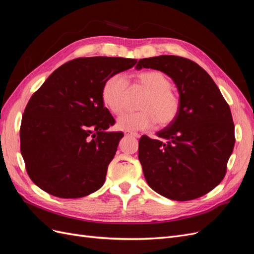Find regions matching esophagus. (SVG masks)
Returning a JSON list of instances; mask_svg holds the SVG:
<instances>
[{"instance_id": "esophagus-1", "label": "esophagus", "mask_w": 254, "mask_h": 254, "mask_svg": "<svg viewBox=\"0 0 254 254\" xmlns=\"http://www.w3.org/2000/svg\"><path fill=\"white\" fill-rule=\"evenodd\" d=\"M125 135H131L134 137H140L139 133H135V132H129V131H125Z\"/></svg>"}]
</instances>
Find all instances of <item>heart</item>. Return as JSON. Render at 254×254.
<instances>
[{"mask_svg": "<svg viewBox=\"0 0 254 254\" xmlns=\"http://www.w3.org/2000/svg\"><path fill=\"white\" fill-rule=\"evenodd\" d=\"M135 86L146 92L140 104L141 111L121 115L117 122L118 129L130 132L147 129L156 122L161 127L172 124L180 111V99L172 90V80L160 71H146L136 75ZM128 92L127 78L114 74L103 86V103L113 114H120L126 107Z\"/></svg>", "mask_w": 254, "mask_h": 254, "instance_id": "heart-1", "label": "heart"}]
</instances>
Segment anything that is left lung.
I'll return each instance as SVG.
<instances>
[{
  "instance_id": "1",
  "label": "left lung",
  "mask_w": 254,
  "mask_h": 254,
  "mask_svg": "<svg viewBox=\"0 0 254 254\" xmlns=\"http://www.w3.org/2000/svg\"><path fill=\"white\" fill-rule=\"evenodd\" d=\"M153 68L173 79L180 111L172 124L143 135L139 160L148 186L168 199L193 200L209 193L224 179L234 148L230 107L216 83L190 59L161 55L140 59L135 68Z\"/></svg>"
}]
</instances>
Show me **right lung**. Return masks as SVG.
<instances>
[{"instance_id": "add662e5", "label": "right lung", "mask_w": 254, "mask_h": 254, "mask_svg": "<svg viewBox=\"0 0 254 254\" xmlns=\"http://www.w3.org/2000/svg\"><path fill=\"white\" fill-rule=\"evenodd\" d=\"M135 59L77 58L59 66L30 97L21 122V153L29 178L59 198H80L103 187L124 134L107 131L114 119L102 89Z\"/></svg>"}]
</instances>
